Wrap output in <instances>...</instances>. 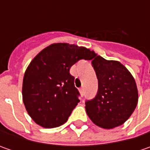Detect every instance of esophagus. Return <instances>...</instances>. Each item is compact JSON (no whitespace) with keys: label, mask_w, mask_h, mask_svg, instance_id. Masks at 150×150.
I'll use <instances>...</instances> for the list:
<instances>
[{"label":"esophagus","mask_w":150,"mask_h":150,"mask_svg":"<svg viewBox=\"0 0 150 150\" xmlns=\"http://www.w3.org/2000/svg\"><path fill=\"white\" fill-rule=\"evenodd\" d=\"M79 92H80L81 95H82V96L84 95V89H83V88H81L79 89Z\"/></svg>","instance_id":"1"}]
</instances>
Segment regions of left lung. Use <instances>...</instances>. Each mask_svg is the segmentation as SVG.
<instances>
[{
  "mask_svg": "<svg viewBox=\"0 0 150 150\" xmlns=\"http://www.w3.org/2000/svg\"><path fill=\"white\" fill-rule=\"evenodd\" d=\"M98 81L96 97L86 102V112L97 126L110 129L124 124L134 111L139 93L133 75L118 61L95 54L92 62Z\"/></svg>",
  "mask_w": 150,
  "mask_h": 150,
  "instance_id": "8db88e82",
  "label": "left lung"
}]
</instances>
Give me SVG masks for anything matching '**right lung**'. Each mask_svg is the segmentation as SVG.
<instances>
[{
    "label": "right lung",
    "instance_id": "obj_1",
    "mask_svg": "<svg viewBox=\"0 0 150 150\" xmlns=\"http://www.w3.org/2000/svg\"><path fill=\"white\" fill-rule=\"evenodd\" d=\"M94 56L84 47L53 43L32 59L23 78L22 100L36 124L51 129L66 123L79 103L70 68L78 61L91 60Z\"/></svg>",
    "mask_w": 150,
    "mask_h": 150
}]
</instances>
